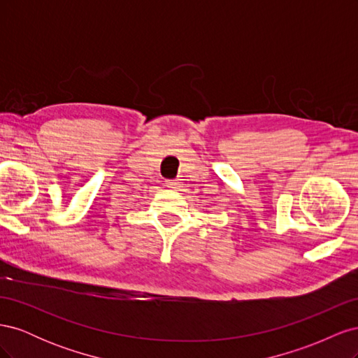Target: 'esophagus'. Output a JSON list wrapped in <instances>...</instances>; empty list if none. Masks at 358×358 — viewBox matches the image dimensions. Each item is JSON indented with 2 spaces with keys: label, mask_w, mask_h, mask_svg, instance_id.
Returning <instances> with one entry per match:
<instances>
[{
  "label": "esophagus",
  "mask_w": 358,
  "mask_h": 358,
  "mask_svg": "<svg viewBox=\"0 0 358 358\" xmlns=\"http://www.w3.org/2000/svg\"><path fill=\"white\" fill-rule=\"evenodd\" d=\"M166 187L170 188V189H178L180 187V182L179 180H166Z\"/></svg>",
  "instance_id": "esophagus-1"
}]
</instances>
